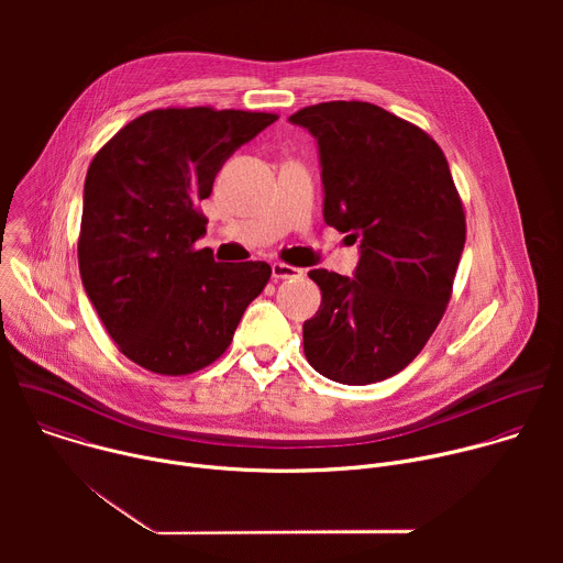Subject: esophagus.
<instances>
[{
	"label": "esophagus",
	"instance_id": "34e87169",
	"mask_svg": "<svg viewBox=\"0 0 563 563\" xmlns=\"http://www.w3.org/2000/svg\"><path fill=\"white\" fill-rule=\"evenodd\" d=\"M272 276H274L276 280H285V278H300V276H302V269L291 267V265H285V263H274V265H272Z\"/></svg>",
	"mask_w": 563,
	"mask_h": 563
}]
</instances>
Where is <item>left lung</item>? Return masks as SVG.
I'll return each instance as SVG.
<instances>
[{"mask_svg":"<svg viewBox=\"0 0 563 563\" xmlns=\"http://www.w3.org/2000/svg\"><path fill=\"white\" fill-rule=\"evenodd\" d=\"M320 151L325 222L361 238L356 278L311 269L323 302L302 325L309 365L367 385L408 367L452 298L465 211L441 146L369 102H320L289 118Z\"/></svg>","mask_w":563,"mask_h":563,"instance_id":"left-lung-1","label":"left lung"}]
</instances>
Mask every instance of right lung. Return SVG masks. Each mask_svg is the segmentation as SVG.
Masks as SVG:
<instances>
[{"instance_id": "right-lung-1", "label": "right lung", "mask_w": 563, "mask_h": 563, "mask_svg": "<svg viewBox=\"0 0 563 563\" xmlns=\"http://www.w3.org/2000/svg\"><path fill=\"white\" fill-rule=\"evenodd\" d=\"M276 113L211 107L146 111L93 157L85 183L77 263L118 350L163 376L194 374L224 354L272 267L216 263L196 250L227 157Z\"/></svg>"}]
</instances>
